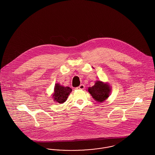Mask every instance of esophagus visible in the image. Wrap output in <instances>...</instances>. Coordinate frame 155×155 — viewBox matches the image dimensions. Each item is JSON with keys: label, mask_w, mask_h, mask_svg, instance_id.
<instances>
[{"label": "esophagus", "mask_w": 155, "mask_h": 155, "mask_svg": "<svg viewBox=\"0 0 155 155\" xmlns=\"http://www.w3.org/2000/svg\"><path fill=\"white\" fill-rule=\"evenodd\" d=\"M84 88H85L84 85H83V84H81L79 87H77V88H76V89H77V90H84Z\"/></svg>", "instance_id": "obj_1"}]
</instances>
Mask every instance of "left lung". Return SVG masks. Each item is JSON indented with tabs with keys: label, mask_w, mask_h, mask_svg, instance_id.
<instances>
[{
	"label": "left lung",
	"mask_w": 155,
	"mask_h": 155,
	"mask_svg": "<svg viewBox=\"0 0 155 155\" xmlns=\"http://www.w3.org/2000/svg\"><path fill=\"white\" fill-rule=\"evenodd\" d=\"M88 91L95 101L103 102L109 97L111 87L108 83L97 81L93 87L88 88Z\"/></svg>",
	"instance_id": "obj_1"
}]
</instances>
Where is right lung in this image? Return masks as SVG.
Wrapping results in <instances>:
<instances>
[{"label": "right lung", "instance_id": "right-lung-1", "mask_svg": "<svg viewBox=\"0 0 155 155\" xmlns=\"http://www.w3.org/2000/svg\"><path fill=\"white\" fill-rule=\"evenodd\" d=\"M54 94L52 97L54 100L58 103H64L67 99L70 93H71L72 89L69 87H64L61 85L60 84H55Z\"/></svg>", "mask_w": 155, "mask_h": 155}]
</instances>
